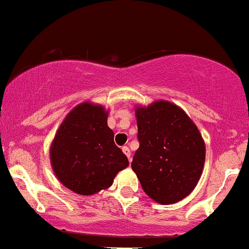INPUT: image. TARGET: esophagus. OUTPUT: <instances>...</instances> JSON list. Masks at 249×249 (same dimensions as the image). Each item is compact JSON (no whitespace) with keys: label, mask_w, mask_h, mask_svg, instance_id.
Listing matches in <instances>:
<instances>
[{"label":"esophagus","mask_w":249,"mask_h":249,"mask_svg":"<svg viewBox=\"0 0 249 249\" xmlns=\"http://www.w3.org/2000/svg\"><path fill=\"white\" fill-rule=\"evenodd\" d=\"M122 150H123V153H124L125 155H126V158L129 159V161L131 162V151H130V149L127 148V146H123Z\"/></svg>","instance_id":"1"}]
</instances>
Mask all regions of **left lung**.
Listing matches in <instances>:
<instances>
[{
	"label": "left lung",
	"instance_id": "1",
	"mask_svg": "<svg viewBox=\"0 0 249 249\" xmlns=\"http://www.w3.org/2000/svg\"><path fill=\"white\" fill-rule=\"evenodd\" d=\"M140 148L132 159L143 191L156 203L186 198L199 181L205 142L197 125L178 105L166 100L136 106Z\"/></svg>",
	"mask_w": 249,
	"mask_h": 249
}]
</instances>
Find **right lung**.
<instances>
[{
  "label": "right lung",
  "mask_w": 249,
  "mask_h": 249,
  "mask_svg": "<svg viewBox=\"0 0 249 249\" xmlns=\"http://www.w3.org/2000/svg\"><path fill=\"white\" fill-rule=\"evenodd\" d=\"M108 109L90 101L75 106L59 125L50 145V161L57 179L72 192L93 196L112 186L129 166L114 144L107 125Z\"/></svg>",
  "instance_id": "1"
}]
</instances>
